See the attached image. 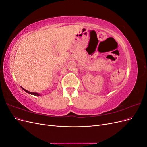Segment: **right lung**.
<instances>
[{"label":"right lung","instance_id":"right-lung-1","mask_svg":"<svg viewBox=\"0 0 147 147\" xmlns=\"http://www.w3.org/2000/svg\"><path fill=\"white\" fill-rule=\"evenodd\" d=\"M22 89H23V90L24 91H26V92H28V93H29V94H32V95H34V96H40L39 95V94L38 93H36V92H29V91H27V90H26L25 89H24V88H22Z\"/></svg>","mask_w":147,"mask_h":147}]
</instances>
